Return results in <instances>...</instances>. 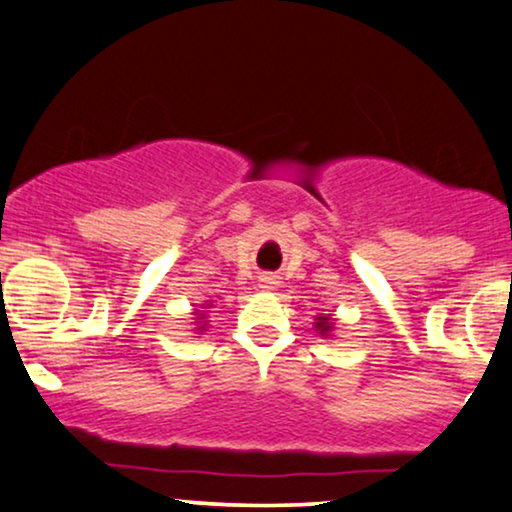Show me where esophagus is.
Wrapping results in <instances>:
<instances>
[{
  "instance_id": "34e87169",
  "label": "esophagus",
  "mask_w": 512,
  "mask_h": 512,
  "mask_svg": "<svg viewBox=\"0 0 512 512\" xmlns=\"http://www.w3.org/2000/svg\"><path fill=\"white\" fill-rule=\"evenodd\" d=\"M261 289H275V285H277V275H273V273H266V275H261Z\"/></svg>"
}]
</instances>
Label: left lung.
<instances>
[{"instance_id": "8db88e82", "label": "left lung", "mask_w": 512, "mask_h": 512, "mask_svg": "<svg viewBox=\"0 0 512 512\" xmlns=\"http://www.w3.org/2000/svg\"><path fill=\"white\" fill-rule=\"evenodd\" d=\"M315 327H318V332H320V334H327V332H330V327H332L330 318H323V315H320L318 323H315Z\"/></svg>"}]
</instances>
